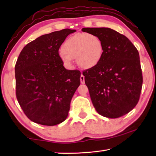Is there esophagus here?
<instances>
[{
    "label": "esophagus",
    "instance_id": "obj_1",
    "mask_svg": "<svg viewBox=\"0 0 156 156\" xmlns=\"http://www.w3.org/2000/svg\"><path fill=\"white\" fill-rule=\"evenodd\" d=\"M80 83H81V84H84V76L83 75V74H81V76H80Z\"/></svg>",
    "mask_w": 156,
    "mask_h": 156
}]
</instances>
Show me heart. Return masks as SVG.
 Returning a JSON list of instances; mask_svg holds the SVG:
<instances>
[{"label":"heart","mask_w":156,"mask_h":156,"mask_svg":"<svg viewBox=\"0 0 156 156\" xmlns=\"http://www.w3.org/2000/svg\"><path fill=\"white\" fill-rule=\"evenodd\" d=\"M60 58L67 67L76 58L78 66L84 69L99 64L104 54L103 43L98 36L88 33L76 34L66 39L61 47Z\"/></svg>","instance_id":"b5f03b06"}]
</instances>
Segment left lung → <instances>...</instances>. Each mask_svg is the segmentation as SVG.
Wrapping results in <instances>:
<instances>
[{"label": "left lung", "mask_w": 156, "mask_h": 156, "mask_svg": "<svg viewBox=\"0 0 156 156\" xmlns=\"http://www.w3.org/2000/svg\"><path fill=\"white\" fill-rule=\"evenodd\" d=\"M98 36L104 44L101 61L83 72L92 103L104 117L117 118L138 104L142 85L138 50L131 42L110 28H83Z\"/></svg>", "instance_id": "left-lung-1"}]
</instances>
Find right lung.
I'll use <instances>...</instances> for the list:
<instances>
[{
	"label": "right lung",
	"mask_w": 156,
	"mask_h": 156,
	"mask_svg": "<svg viewBox=\"0 0 156 156\" xmlns=\"http://www.w3.org/2000/svg\"><path fill=\"white\" fill-rule=\"evenodd\" d=\"M75 31L65 29L38 37L25 46L18 58L16 94L25 114L34 122L54 126L67 118L81 73L66 69L58 50Z\"/></svg>",
	"instance_id": "obj_1"
}]
</instances>
